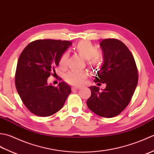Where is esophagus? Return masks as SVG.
<instances>
[{
  "label": "esophagus",
  "instance_id": "34e87169",
  "mask_svg": "<svg viewBox=\"0 0 154 154\" xmlns=\"http://www.w3.org/2000/svg\"><path fill=\"white\" fill-rule=\"evenodd\" d=\"M81 88H82V87H72V89H81Z\"/></svg>",
  "mask_w": 154,
  "mask_h": 154
}]
</instances>
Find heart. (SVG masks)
I'll return each instance as SVG.
<instances>
[{
    "instance_id": "1",
    "label": "heart",
    "mask_w": 154,
    "mask_h": 154,
    "mask_svg": "<svg viewBox=\"0 0 154 154\" xmlns=\"http://www.w3.org/2000/svg\"><path fill=\"white\" fill-rule=\"evenodd\" d=\"M75 50L81 57L87 60V65L91 67H98L102 64L103 60L100 55L97 53V48L89 41H81L75 45ZM69 55L65 52L61 55L59 65L61 69L66 68ZM89 74L86 71H69L65 75V80L67 83L73 85L80 86L83 84Z\"/></svg>"
}]
</instances>
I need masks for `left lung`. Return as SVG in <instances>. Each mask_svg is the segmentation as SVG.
<instances>
[{
  "mask_svg": "<svg viewBox=\"0 0 154 154\" xmlns=\"http://www.w3.org/2000/svg\"><path fill=\"white\" fill-rule=\"evenodd\" d=\"M104 64L97 71L94 83H105L102 91L90 87L91 95L87 101L89 109L97 115L112 118L128 105L138 81V69L132 53L123 42L114 38L100 42Z\"/></svg>",
  "mask_w": 154,
  "mask_h": 154,
  "instance_id": "1",
  "label": "left lung"
}]
</instances>
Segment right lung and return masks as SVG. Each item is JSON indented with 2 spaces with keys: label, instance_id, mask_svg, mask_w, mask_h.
Wrapping results in <instances>:
<instances>
[{
  "label": "right lung",
  "instance_id": "1",
  "mask_svg": "<svg viewBox=\"0 0 154 154\" xmlns=\"http://www.w3.org/2000/svg\"><path fill=\"white\" fill-rule=\"evenodd\" d=\"M71 45L67 40H37L30 42L20 55L16 88L22 103L35 115L49 116L57 112L71 93V87L63 81L58 87L47 82L55 74L61 55Z\"/></svg>",
  "mask_w": 154,
  "mask_h": 154
}]
</instances>
